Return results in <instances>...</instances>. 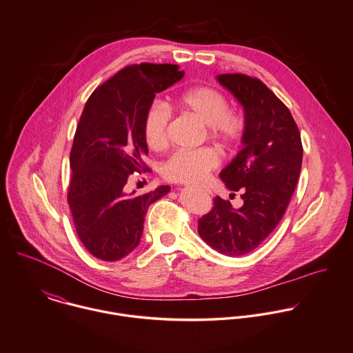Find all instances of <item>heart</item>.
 <instances>
[{"label":"heart","mask_w":353,"mask_h":353,"mask_svg":"<svg viewBox=\"0 0 353 353\" xmlns=\"http://www.w3.org/2000/svg\"><path fill=\"white\" fill-rule=\"evenodd\" d=\"M178 108L207 124V135L221 149L232 152L245 132L243 117L229 110L226 96L211 86H194L183 90L176 99ZM171 111L163 103H152L142 119V135L152 150H161L168 142ZM221 157L212 148L176 150L161 164V175L170 182L194 183L203 181L219 165Z\"/></svg>","instance_id":"1"}]
</instances>
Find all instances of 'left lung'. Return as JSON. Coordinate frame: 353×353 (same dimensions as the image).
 Instances as JSON below:
<instances>
[{"label":"left lung","mask_w":353,"mask_h":353,"mask_svg":"<svg viewBox=\"0 0 353 353\" xmlns=\"http://www.w3.org/2000/svg\"><path fill=\"white\" fill-rule=\"evenodd\" d=\"M245 111L243 148L221 172L229 190L241 192L243 205L214 199L212 210L199 219V234L226 256L256 249L281 222L296 189L303 163L299 127L289 108L257 78L222 74Z\"/></svg>","instance_id":"1"}]
</instances>
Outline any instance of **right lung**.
I'll return each mask as SVG.
<instances>
[{"label": "right lung", "mask_w": 353, "mask_h": 353, "mask_svg": "<svg viewBox=\"0 0 353 353\" xmlns=\"http://www.w3.org/2000/svg\"><path fill=\"white\" fill-rule=\"evenodd\" d=\"M185 75L175 64L127 65L88 99L70 153L68 205L77 234L97 259L117 261L141 239L152 203L168 193L159 186L142 196L127 193L134 172L150 171L142 119L156 93Z\"/></svg>", "instance_id": "right-lung-1"}]
</instances>
